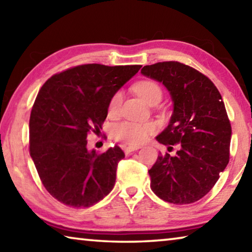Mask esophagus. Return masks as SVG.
<instances>
[{
  "label": "esophagus",
  "instance_id": "obj_1",
  "mask_svg": "<svg viewBox=\"0 0 252 252\" xmlns=\"http://www.w3.org/2000/svg\"><path fill=\"white\" fill-rule=\"evenodd\" d=\"M139 149H140V147H138V146H123V150H125L126 155H130V153L139 150Z\"/></svg>",
  "mask_w": 252,
  "mask_h": 252
}]
</instances>
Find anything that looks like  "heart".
I'll use <instances>...</instances> for the list:
<instances>
[{
	"mask_svg": "<svg viewBox=\"0 0 252 252\" xmlns=\"http://www.w3.org/2000/svg\"><path fill=\"white\" fill-rule=\"evenodd\" d=\"M134 90L141 99L151 105L153 102L160 101L162 97V91L159 84L155 81L147 80L141 81L134 85ZM122 103V93L117 91L113 93L109 101V112L117 113L120 110ZM156 130V125L152 122H121L113 127V135L119 141L129 144H140L146 141L153 131Z\"/></svg>",
	"mask_w": 252,
	"mask_h": 252,
	"instance_id": "heart-1",
	"label": "heart"
}]
</instances>
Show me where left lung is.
I'll list each match as a JSON object with an SVG mask.
<instances>
[{"label": "left lung", "instance_id": "8db88e82", "mask_svg": "<svg viewBox=\"0 0 252 252\" xmlns=\"http://www.w3.org/2000/svg\"><path fill=\"white\" fill-rule=\"evenodd\" d=\"M141 73L163 84L173 102L169 125L157 141L179 143L176 156H159L149 170L151 189L170 203L198 201L229 162L231 126L222 97L210 79L180 62L146 65Z\"/></svg>", "mask_w": 252, "mask_h": 252}]
</instances>
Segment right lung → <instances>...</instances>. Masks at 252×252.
I'll return each mask as SVG.
<instances>
[{"instance_id":"add662e5","label":"right lung","mask_w":252,"mask_h":252,"mask_svg":"<svg viewBox=\"0 0 252 252\" xmlns=\"http://www.w3.org/2000/svg\"><path fill=\"white\" fill-rule=\"evenodd\" d=\"M141 65L83 64L54 74L37 93L30 117V155L42 183L58 201L89 208L113 189L118 146L88 150L90 131L100 132L113 93Z\"/></svg>"}]
</instances>
